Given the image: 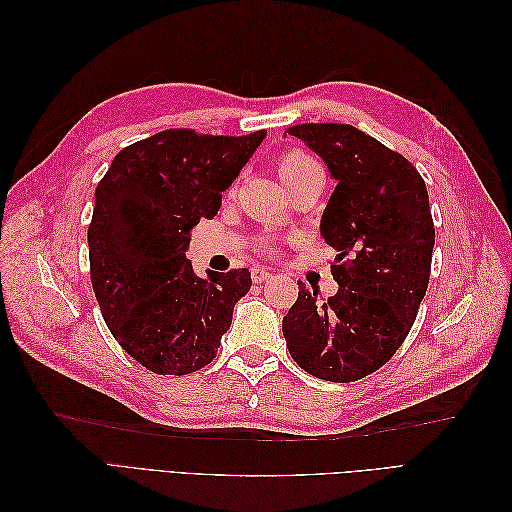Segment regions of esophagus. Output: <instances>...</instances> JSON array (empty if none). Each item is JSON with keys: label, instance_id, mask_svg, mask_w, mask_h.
I'll use <instances>...</instances> for the list:
<instances>
[{"label": "esophagus", "instance_id": "obj_1", "mask_svg": "<svg viewBox=\"0 0 512 512\" xmlns=\"http://www.w3.org/2000/svg\"><path fill=\"white\" fill-rule=\"evenodd\" d=\"M271 277H273V273L267 271V269H262V267H254V269H252V282H254V284L267 282V280H271Z\"/></svg>", "mask_w": 512, "mask_h": 512}]
</instances>
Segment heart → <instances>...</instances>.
Returning <instances> with one entry per match:
<instances>
[{
  "label": "heart",
  "mask_w": 512,
  "mask_h": 512,
  "mask_svg": "<svg viewBox=\"0 0 512 512\" xmlns=\"http://www.w3.org/2000/svg\"><path fill=\"white\" fill-rule=\"evenodd\" d=\"M275 166H277V175H280L290 194L305 188V185H309L316 179H322L320 164L312 156H307L303 149H286L284 153L277 156ZM262 252H273V245L265 243L262 245Z\"/></svg>",
  "instance_id": "heart-1"
}]
</instances>
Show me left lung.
<instances>
[{"label":"left lung","mask_w":512,"mask_h":512,"mask_svg":"<svg viewBox=\"0 0 512 512\" xmlns=\"http://www.w3.org/2000/svg\"><path fill=\"white\" fill-rule=\"evenodd\" d=\"M288 134L314 149L337 181L320 232L337 252L339 290L327 301L299 284L284 316L290 356L307 374L354 382L404 344L429 286L436 243L427 185L401 153L348 123H299Z\"/></svg>","instance_id":"8db88e82"}]
</instances>
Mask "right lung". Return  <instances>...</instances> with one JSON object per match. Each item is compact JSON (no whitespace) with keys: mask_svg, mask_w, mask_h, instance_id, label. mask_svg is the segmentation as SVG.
Returning a JSON list of instances; mask_svg holds the SVG:
<instances>
[{"mask_svg":"<svg viewBox=\"0 0 512 512\" xmlns=\"http://www.w3.org/2000/svg\"><path fill=\"white\" fill-rule=\"evenodd\" d=\"M170 128L121 149L96 188L89 273L108 331L160 376L209 365L250 292L247 269L196 277L190 230L211 220L222 192L265 138Z\"/></svg>","mask_w":512,"mask_h":512,"instance_id":"add662e5","label":"right lung"}]
</instances>
